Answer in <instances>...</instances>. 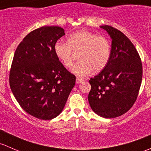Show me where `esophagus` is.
<instances>
[{"label": "esophagus", "mask_w": 151, "mask_h": 151, "mask_svg": "<svg viewBox=\"0 0 151 151\" xmlns=\"http://www.w3.org/2000/svg\"><path fill=\"white\" fill-rule=\"evenodd\" d=\"M84 81V80L82 78H80V77H77V79H76V83L77 84H79V83H81L82 82Z\"/></svg>", "instance_id": "1"}]
</instances>
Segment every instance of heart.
Segmentation results:
<instances>
[{"label": "heart", "mask_w": 151, "mask_h": 151, "mask_svg": "<svg viewBox=\"0 0 151 151\" xmlns=\"http://www.w3.org/2000/svg\"><path fill=\"white\" fill-rule=\"evenodd\" d=\"M78 52L77 61L71 71L79 77H85L93 70L99 72L106 66L110 58V44L106 37L96 36L87 30H80L68 36L66 42H57L54 52L64 66L71 67L74 53Z\"/></svg>", "instance_id": "obj_1"}]
</instances>
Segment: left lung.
Masks as SVG:
<instances>
[{
  "mask_svg": "<svg viewBox=\"0 0 151 151\" xmlns=\"http://www.w3.org/2000/svg\"><path fill=\"white\" fill-rule=\"evenodd\" d=\"M112 39L110 58L99 74L89 80L90 106L104 118L121 116L134 104L142 83L140 57L129 38L113 27L101 25Z\"/></svg>",
  "mask_w": 151,
  "mask_h": 151,
  "instance_id": "8db88e82",
  "label": "left lung"
}]
</instances>
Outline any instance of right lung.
I'll list each match as a JSON object with an SVG mask.
<instances>
[{
	"label": "right lung",
	"instance_id": "right-lung-1",
	"mask_svg": "<svg viewBox=\"0 0 151 151\" xmlns=\"http://www.w3.org/2000/svg\"><path fill=\"white\" fill-rule=\"evenodd\" d=\"M59 26L29 33L15 51L9 74L12 93L29 115L51 120L63 111L76 77L59 61L54 45L64 36Z\"/></svg>",
	"mask_w": 151,
	"mask_h": 151
}]
</instances>
